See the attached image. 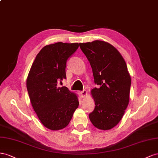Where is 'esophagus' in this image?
Listing matches in <instances>:
<instances>
[{"label": "esophagus", "mask_w": 158, "mask_h": 158, "mask_svg": "<svg viewBox=\"0 0 158 158\" xmlns=\"http://www.w3.org/2000/svg\"><path fill=\"white\" fill-rule=\"evenodd\" d=\"M80 93H81V95L82 97H85L87 94V91L86 90H83L82 91L80 92Z\"/></svg>", "instance_id": "esophagus-1"}]
</instances>
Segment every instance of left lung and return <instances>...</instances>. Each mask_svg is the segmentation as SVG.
<instances>
[{
	"label": "left lung",
	"instance_id": "8db88e82",
	"mask_svg": "<svg viewBox=\"0 0 158 158\" xmlns=\"http://www.w3.org/2000/svg\"><path fill=\"white\" fill-rule=\"evenodd\" d=\"M79 46L92 67L94 83L91 93L95 106L89 116L101 130L114 127L123 118L130 97L131 78L123 56L110 44L96 40Z\"/></svg>",
	"mask_w": 158,
	"mask_h": 158
}]
</instances>
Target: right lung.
<instances>
[{"label": "right lung", "instance_id": "add662e5", "mask_svg": "<svg viewBox=\"0 0 158 158\" xmlns=\"http://www.w3.org/2000/svg\"><path fill=\"white\" fill-rule=\"evenodd\" d=\"M78 43L57 42L44 46L36 56L26 81L33 109L44 127L57 130L66 127L77 109V96L58 84L66 79L67 60Z\"/></svg>", "mask_w": 158, "mask_h": 158}]
</instances>
